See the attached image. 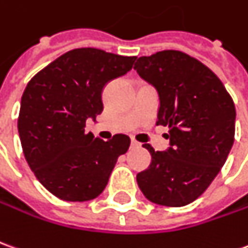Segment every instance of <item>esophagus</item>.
Segmentation results:
<instances>
[{"instance_id": "1", "label": "esophagus", "mask_w": 248, "mask_h": 248, "mask_svg": "<svg viewBox=\"0 0 248 248\" xmlns=\"http://www.w3.org/2000/svg\"><path fill=\"white\" fill-rule=\"evenodd\" d=\"M140 146H141V143H138L134 140H131V148H140Z\"/></svg>"}]
</instances>
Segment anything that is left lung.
<instances>
[{"label":"left lung","instance_id":"left-lung-1","mask_svg":"<svg viewBox=\"0 0 248 248\" xmlns=\"http://www.w3.org/2000/svg\"><path fill=\"white\" fill-rule=\"evenodd\" d=\"M134 70L158 94L155 124L168 126L169 148L155 152L137 174L149 202L183 207L204 193L220 172L235 136V105L220 79L184 52L161 51L137 60Z\"/></svg>","mask_w":248,"mask_h":248}]
</instances>
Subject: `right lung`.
Masks as SVG:
<instances>
[{
    "label": "right lung",
    "mask_w": 248,
    "mask_h": 248,
    "mask_svg": "<svg viewBox=\"0 0 248 248\" xmlns=\"http://www.w3.org/2000/svg\"><path fill=\"white\" fill-rule=\"evenodd\" d=\"M136 56L72 49L28 83L21 98L18 134L28 165L41 185L65 202H88L106 188L130 138L103 141L84 133L86 121L103 111L108 82L127 74Z\"/></svg>",
    "instance_id": "obj_1"
}]
</instances>
